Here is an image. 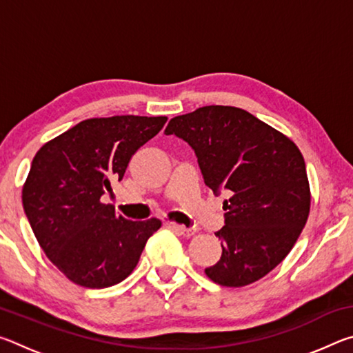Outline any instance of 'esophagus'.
<instances>
[{"label": "esophagus", "instance_id": "1", "mask_svg": "<svg viewBox=\"0 0 353 353\" xmlns=\"http://www.w3.org/2000/svg\"><path fill=\"white\" fill-rule=\"evenodd\" d=\"M172 229L177 230L179 234L183 235V236H193L196 232H198V229H188V227L185 225H177V224H172Z\"/></svg>", "mask_w": 353, "mask_h": 353}]
</instances>
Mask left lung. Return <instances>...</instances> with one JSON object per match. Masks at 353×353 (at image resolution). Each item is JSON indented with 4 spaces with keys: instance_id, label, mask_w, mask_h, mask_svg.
Masks as SVG:
<instances>
[{
    "instance_id": "obj_1",
    "label": "left lung",
    "mask_w": 353,
    "mask_h": 353,
    "mask_svg": "<svg viewBox=\"0 0 353 353\" xmlns=\"http://www.w3.org/2000/svg\"><path fill=\"white\" fill-rule=\"evenodd\" d=\"M166 135L194 149L204 182L224 201L223 246L207 277L240 288L271 272L294 246L305 225L312 193L305 160L285 134L232 105H205L174 117Z\"/></svg>"
}]
</instances>
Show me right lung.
<instances>
[{
	"instance_id": "1",
	"label": "right lung",
	"mask_w": 353,
	"mask_h": 353,
	"mask_svg": "<svg viewBox=\"0 0 353 353\" xmlns=\"http://www.w3.org/2000/svg\"><path fill=\"white\" fill-rule=\"evenodd\" d=\"M166 117L83 119L41 146L21 190L40 248L65 277L107 288L134 271L157 218L129 221L101 196L121 181L132 155L157 135Z\"/></svg>"
}]
</instances>
